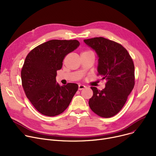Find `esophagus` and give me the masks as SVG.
<instances>
[{"label":"esophagus","mask_w":156,"mask_h":156,"mask_svg":"<svg viewBox=\"0 0 156 156\" xmlns=\"http://www.w3.org/2000/svg\"><path fill=\"white\" fill-rule=\"evenodd\" d=\"M85 88V85H78V90H83V89H84Z\"/></svg>","instance_id":"obj_1"}]
</instances>
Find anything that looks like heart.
<instances>
[{
  "label": "heart",
  "mask_w": 156,
  "mask_h": 156,
  "mask_svg": "<svg viewBox=\"0 0 156 156\" xmlns=\"http://www.w3.org/2000/svg\"><path fill=\"white\" fill-rule=\"evenodd\" d=\"M90 52V51H85L83 52Z\"/></svg>",
  "instance_id": "obj_1"
}]
</instances>
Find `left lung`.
Listing matches in <instances>:
<instances>
[{
    "instance_id": "8db88e82",
    "label": "left lung",
    "mask_w": 156,
    "mask_h": 156,
    "mask_svg": "<svg viewBox=\"0 0 156 156\" xmlns=\"http://www.w3.org/2000/svg\"><path fill=\"white\" fill-rule=\"evenodd\" d=\"M84 42L99 56L97 76L106 80L102 90L91 87L93 96L89 99V106L98 116L112 117L123 107L134 87L133 61L126 49L114 41L95 37Z\"/></svg>"
}]
</instances>
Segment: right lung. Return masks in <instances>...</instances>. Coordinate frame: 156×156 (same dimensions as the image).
<instances>
[{
    "label": "right lung",
    "mask_w": 156,
    "mask_h": 156,
    "mask_svg": "<svg viewBox=\"0 0 156 156\" xmlns=\"http://www.w3.org/2000/svg\"><path fill=\"white\" fill-rule=\"evenodd\" d=\"M77 40H51L28 53L21 71L22 86L31 104L43 115L55 116L69 106L78 90L76 83H56L66 55L79 46Z\"/></svg>",
    "instance_id": "obj_1"
}]
</instances>
